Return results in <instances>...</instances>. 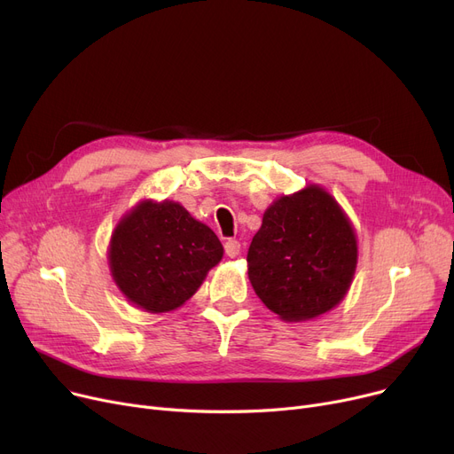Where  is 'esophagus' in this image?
<instances>
[{
    "instance_id": "obj_1",
    "label": "esophagus",
    "mask_w": 454,
    "mask_h": 454,
    "mask_svg": "<svg viewBox=\"0 0 454 454\" xmlns=\"http://www.w3.org/2000/svg\"><path fill=\"white\" fill-rule=\"evenodd\" d=\"M224 252H226L228 257H237V255H239V252H241V243L235 241V239H228L224 243Z\"/></svg>"
}]
</instances>
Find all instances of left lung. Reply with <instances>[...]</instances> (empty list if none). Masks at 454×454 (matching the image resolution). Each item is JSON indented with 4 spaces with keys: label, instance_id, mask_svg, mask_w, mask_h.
Segmentation results:
<instances>
[{
    "label": "left lung",
    "instance_id": "8db88e82",
    "mask_svg": "<svg viewBox=\"0 0 454 454\" xmlns=\"http://www.w3.org/2000/svg\"><path fill=\"white\" fill-rule=\"evenodd\" d=\"M255 294L281 320L317 318L339 305L356 269V237L325 189L274 200L248 248Z\"/></svg>",
    "mask_w": 454,
    "mask_h": 454
}]
</instances>
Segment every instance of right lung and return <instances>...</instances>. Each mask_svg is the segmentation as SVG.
Here are the masks:
<instances>
[{"label":"right lung","mask_w":454,"mask_h":454,"mask_svg":"<svg viewBox=\"0 0 454 454\" xmlns=\"http://www.w3.org/2000/svg\"><path fill=\"white\" fill-rule=\"evenodd\" d=\"M223 252L213 230L178 202L143 200L115 226L108 263L129 301L149 313H167L199 291Z\"/></svg>","instance_id":"right-lung-1"}]
</instances>
